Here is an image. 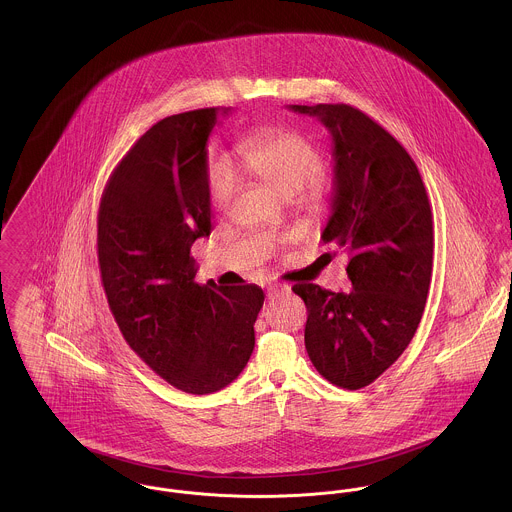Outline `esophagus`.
Instances as JSON below:
<instances>
[{
	"label": "esophagus",
	"mask_w": 512,
	"mask_h": 512,
	"mask_svg": "<svg viewBox=\"0 0 512 512\" xmlns=\"http://www.w3.org/2000/svg\"><path fill=\"white\" fill-rule=\"evenodd\" d=\"M288 292H290V288H288L286 284L273 282V284H269V286H267V296H269V298H273V296H280V294H288Z\"/></svg>",
	"instance_id": "obj_1"
}]
</instances>
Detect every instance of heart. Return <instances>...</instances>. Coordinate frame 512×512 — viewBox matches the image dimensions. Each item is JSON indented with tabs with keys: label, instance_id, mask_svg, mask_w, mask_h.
I'll list each match as a JSON object with an SVG mask.
<instances>
[{
	"label": "heart",
	"instance_id": "obj_1",
	"mask_svg": "<svg viewBox=\"0 0 512 512\" xmlns=\"http://www.w3.org/2000/svg\"><path fill=\"white\" fill-rule=\"evenodd\" d=\"M239 169L280 197L314 198L319 191L323 156L314 142L290 128L259 130L237 144ZM208 198L224 208L236 193V179L224 165H212L206 177Z\"/></svg>",
	"mask_w": 512,
	"mask_h": 512
}]
</instances>
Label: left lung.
I'll use <instances>...</instances> for the list:
<instances>
[{"label": "left lung", "mask_w": 512, "mask_h": 512, "mask_svg": "<svg viewBox=\"0 0 512 512\" xmlns=\"http://www.w3.org/2000/svg\"><path fill=\"white\" fill-rule=\"evenodd\" d=\"M333 136L335 195L323 243L349 255L353 290L294 284L308 321L306 351L331 384L360 390L411 343L433 275L431 202L413 158L380 126L345 103L290 105Z\"/></svg>", "instance_id": "8db88e82"}]
</instances>
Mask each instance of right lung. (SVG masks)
Returning a JSON list of instances; mask_svg holds the SVG:
<instances>
[{
  "label": "right lung",
  "mask_w": 512,
  "mask_h": 512,
  "mask_svg": "<svg viewBox=\"0 0 512 512\" xmlns=\"http://www.w3.org/2000/svg\"><path fill=\"white\" fill-rule=\"evenodd\" d=\"M216 120L218 107L159 120L120 159L97 214L101 282L124 341L195 395L236 380L265 302L255 284L195 282L191 247L212 232L206 142Z\"/></svg>",
  "instance_id": "1"
}]
</instances>
